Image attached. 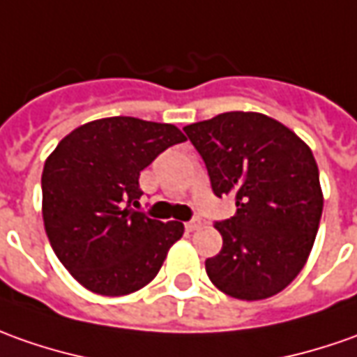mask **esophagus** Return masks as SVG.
I'll return each mask as SVG.
<instances>
[{
	"label": "esophagus",
	"mask_w": 357,
	"mask_h": 357,
	"mask_svg": "<svg viewBox=\"0 0 357 357\" xmlns=\"http://www.w3.org/2000/svg\"><path fill=\"white\" fill-rule=\"evenodd\" d=\"M185 229H188L189 232H195V230L201 229V220H199V219L189 220V222H185Z\"/></svg>",
	"instance_id": "obj_1"
}]
</instances>
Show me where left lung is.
<instances>
[{
  "label": "left lung",
  "instance_id": "1",
  "mask_svg": "<svg viewBox=\"0 0 357 357\" xmlns=\"http://www.w3.org/2000/svg\"><path fill=\"white\" fill-rule=\"evenodd\" d=\"M207 166L217 197L236 215L215 225L222 248L207 258L213 285L240 301L278 295L309 260L322 215L311 148L280 121L230 111L183 127Z\"/></svg>",
  "mask_w": 357,
  "mask_h": 357
}]
</instances>
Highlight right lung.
<instances>
[{
  "mask_svg": "<svg viewBox=\"0 0 357 357\" xmlns=\"http://www.w3.org/2000/svg\"><path fill=\"white\" fill-rule=\"evenodd\" d=\"M183 140L168 123L107 117L74 128L46 158L40 179L46 236L86 289L121 297L156 278L183 225L150 219L130 205L142 195L140 172Z\"/></svg>",
  "mask_w": 357,
  "mask_h": 357,
  "instance_id": "add662e5",
  "label": "right lung"
}]
</instances>
